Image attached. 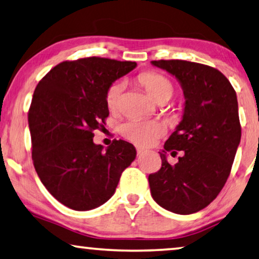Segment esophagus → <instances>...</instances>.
<instances>
[{
    "label": "esophagus",
    "mask_w": 259,
    "mask_h": 259,
    "mask_svg": "<svg viewBox=\"0 0 259 259\" xmlns=\"http://www.w3.org/2000/svg\"><path fill=\"white\" fill-rule=\"evenodd\" d=\"M137 153L140 154V156H141V154L145 153V150H144V149H142V148H137Z\"/></svg>",
    "instance_id": "esophagus-1"
}]
</instances>
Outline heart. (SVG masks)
Returning <instances> with one entry per match:
<instances>
[{
  "instance_id": "obj_1",
  "label": "heart",
  "mask_w": 259,
  "mask_h": 259,
  "mask_svg": "<svg viewBox=\"0 0 259 259\" xmlns=\"http://www.w3.org/2000/svg\"><path fill=\"white\" fill-rule=\"evenodd\" d=\"M141 83L146 92L158 101L160 99H169L173 94V84L166 76L159 73L148 72L140 75ZM123 92V83H111L106 93V103L110 110H116L119 105ZM121 133L126 140L141 146H149L163 136L165 133L164 125L159 122L149 119H131L121 126Z\"/></svg>"
}]
</instances>
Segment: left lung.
Wrapping results in <instances>:
<instances>
[{
    "mask_svg": "<svg viewBox=\"0 0 259 259\" xmlns=\"http://www.w3.org/2000/svg\"><path fill=\"white\" fill-rule=\"evenodd\" d=\"M175 76L184 92L183 118L159 151L161 167L149 176L154 201L188 215L207 207L225 186L241 142L236 92L213 67L185 60H154ZM184 151L176 165L167 152Z\"/></svg>",
    "mask_w": 259,
    "mask_h": 259,
    "instance_id": "obj_1",
    "label": "left lung"
}]
</instances>
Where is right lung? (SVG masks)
Returning a JSON list of instances; mask_svg holds the SVG:
<instances>
[{"label":"right lung","instance_id":"add662e5","mask_svg":"<svg viewBox=\"0 0 259 259\" xmlns=\"http://www.w3.org/2000/svg\"><path fill=\"white\" fill-rule=\"evenodd\" d=\"M136 66L99 57L64 61L34 90L28 115L34 168L46 190L71 209L107 202L136 158L125 141L114 140L105 151L93 142V131L109 115L107 90Z\"/></svg>","mask_w":259,"mask_h":259}]
</instances>
